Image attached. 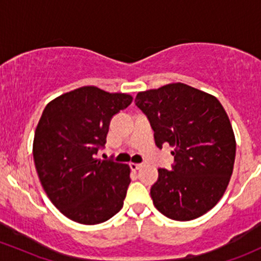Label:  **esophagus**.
<instances>
[{
  "label": "esophagus",
  "mask_w": 261,
  "mask_h": 261,
  "mask_svg": "<svg viewBox=\"0 0 261 261\" xmlns=\"http://www.w3.org/2000/svg\"><path fill=\"white\" fill-rule=\"evenodd\" d=\"M142 166H144V164H136V163H131L130 164V167L133 170H139V169H141Z\"/></svg>",
  "instance_id": "esophagus-1"
}]
</instances>
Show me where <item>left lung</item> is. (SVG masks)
<instances>
[{
    "label": "left lung",
    "mask_w": 261,
    "mask_h": 261,
    "mask_svg": "<svg viewBox=\"0 0 261 261\" xmlns=\"http://www.w3.org/2000/svg\"><path fill=\"white\" fill-rule=\"evenodd\" d=\"M136 106L149 119L155 144L174 147L172 170L159 169L151 186L155 207L189 221L213 209L234 169L235 141L229 116L215 96L176 82L139 92Z\"/></svg>",
    "instance_id": "left-lung-1"
}]
</instances>
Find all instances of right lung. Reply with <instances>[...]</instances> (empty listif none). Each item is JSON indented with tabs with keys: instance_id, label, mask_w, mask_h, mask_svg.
Returning a JSON list of instances; mask_svg holds the SVG:
<instances>
[{
	"instance_id": "1",
	"label": "right lung",
	"mask_w": 261,
	"mask_h": 261,
	"mask_svg": "<svg viewBox=\"0 0 261 261\" xmlns=\"http://www.w3.org/2000/svg\"><path fill=\"white\" fill-rule=\"evenodd\" d=\"M133 96L84 86L54 98L35 131L34 160L52 204L76 223H103L119 213L130 184V166L95 156L106 144L112 116Z\"/></svg>"
}]
</instances>
